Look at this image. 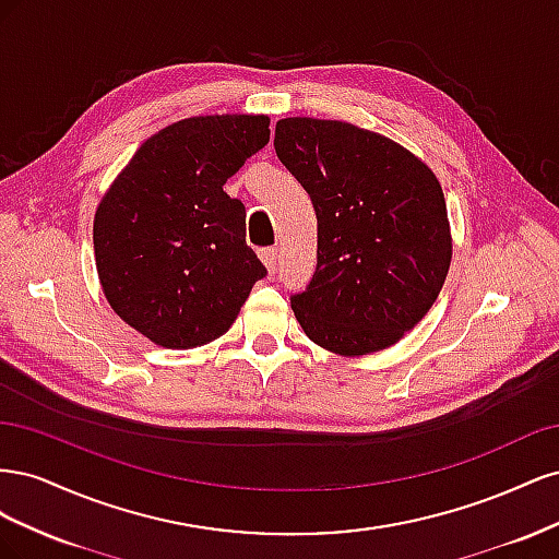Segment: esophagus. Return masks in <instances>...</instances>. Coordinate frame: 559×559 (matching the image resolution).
I'll use <instances>...</instances> for the list:
<instances>
[{"mask_svg":"<svg viewBox=\"0 0 559 559\" xmlns=\"http://www.w3.org/2000/svg\"><path fill=\"white\" fill-rule=\"evenodd\" d=\"M259 257L263 261V265L267 267V275H275V267H277V247H263L259 251Z\"/></svg>","mask_w":559,"mask_h":559,"instance_id":"34e87169","label":"esophagus"}]
</instances>
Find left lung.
Masks as SVG:
<instances>
[{
  "label": "left lung",
  "instance_id": "8db88e82",
  "mask_svg": "<svg viewBox=\"0 0 559 559\" xmlns=\"http://www.w3.org/2000/svg\"><path fill=\"white\" fill-rule=\"evenodd\" d=\"M275 151L317 214L314 275L292 296L302 331L345 357L392 347L448 275L441 183L408 148L343 121L282 118Z\"/></svg>",
  "mask_w": 559,
  "mask_h": 559
}]
</instances>
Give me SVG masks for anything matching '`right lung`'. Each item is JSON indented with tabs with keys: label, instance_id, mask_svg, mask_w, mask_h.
Listing matches in <instances>:
<instances>
[{
	"label": "right lung",
	"instance_id": "1",
	"mask_svg": "<svg viewBox=\"0 0 559 559\" xmlns=\"http://www.w3.org/2000/svg\"><path fill=\"white\" fill-rule=\"evenodd\" d=\"M270 118L193 116L148 138L93 222L114 312L151 343L191 349L224 335L265 265L245 242V205L224 183L270 140Z\"/></svg>",
	"mask_w": 559,
	"mask_h": 559
}]
</instances>
